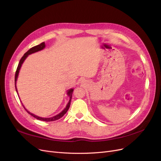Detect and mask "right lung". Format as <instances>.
I'll return each instance as SVG.
<instances>
[{
	"instance_id": "1",
	"label": "right lung",
	"mask_w": 161,
	"mask_h": 161,
	"mask_svg": "<svg viewBox=\"0 0 161 161\" xmlns=\"http://www.w3.org/2000/svg\"><path fill=\"white\" fill-rule=\"evenodd\" d=\"M45 47H46L45 43H44V42H42V43H40V44H39V45H37V46H34V47L30 48V49L29 50L25 53V54L23 55V56L21 58V59L20 60V61H19V63L18 66H17V70H16V72H15V76H14V86H15V89H16V91H17V94H18V92H17V86H16V82H17V77H18V75H19V70H20V69H21V66H22V64H23V62L25 61V60L26 59V58L28 56V55L31 54V53L37 52H38V51H40V50H43V48H44ZM73 91H74V89H69V91H67V95H69V97H70V100H69V103H68L66 107L64 108V109L63 110L62 112H60V113L59 114H58V115H55V116H53V117H52V118H41V117H39V116H37V115H34V114H31V112L28 111L25 109V107L23 106V104H22V105H23V108H25V109L26 110V111L27 112V113H28L29 114H30L31 115H32L33 117H34V118H36L37 119L42 120V121H56V120H57V119H59L60 118H61L66 113L67 111L69 110V108H70V101H71V99H72V95Z\"/></svg>"
}]
</instances>
